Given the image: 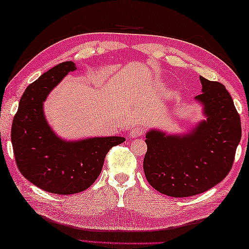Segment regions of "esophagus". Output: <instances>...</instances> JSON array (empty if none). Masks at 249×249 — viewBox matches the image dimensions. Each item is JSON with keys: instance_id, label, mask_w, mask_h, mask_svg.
Returning <instances> with one entry per match:
<instances>
[{"instance_id": "34e87169", "label": "esophagus", "mask_w": 249, "mask_h": 249, "mask_svg": "<svg viewBox=\"0 0 249 249\" xmlns=\"http://www.w3.org/2000/svg\"><path fill=\"white\" fill-rule=\"evenodd\" d=\"M143 133H144V129L141 127H133L131 130H130V137L131 138L141 137Z\"/></svg>"}]
</instances>
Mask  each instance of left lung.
Wrapping results in <instances>:
<instances>
[{"mask_svg":"<svg viewBox=\"0 0 249 249\" xmlns=\"http://www.w3.org/2000/svg\"><path fill=\"white\" fill-rule=\"evenodd\" d=\"M199 80L202 93L194 99L204 119L181 133L150 129L145 134V178L168 196H193L223 181L242 138L239 115L224 85L202 76Z\"/></svg>","mask_w":249,"mask_h":249,"instance_id":"obj_1","label":"left lung"}]
</instances>
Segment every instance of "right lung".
<instances>
[{
  "label": "right lung",
  "mask_w": 249,
  "mask_h": 249,
  "mask_svg": "<svg viewBox=\"0 0 249 249\" xmlns=\"http://www.w3.org/2000/svg\"><path fill=\"white\" fill-rule=\"evenodd\" d=\"M74 62L56 65L24 91L12 124L11 140L19 172L46 192L69 195L87 190L99 177L106 154L125 138L89 137L67 140L48 124L44 103L71 71Z\"/></svg>",
  "instance_id": "right-lung-1"
}]
</instances>
